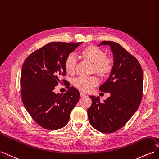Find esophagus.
Here are the masks:
<instances>
[{
  "instance_id": "34e87169",
  "label": "esophagus",
  "mask_w": 159,
  "mask_h": 159,
  "mask_svg": "<svg viewBox=\"0 0 159 159\" xmlns=\"http://www.w3.org/2000/svg\"><path fill=\"white\" fill-rule=\"evenodd\" d=\"M80 96L81 97H85V96H86V95L83 92H80Z\"/></svg>"
}]
</instances>
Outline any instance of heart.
Instances as JSON below:
<instances>
[{
  "label": "heart",
  "instance_id": "1",
  "mask_svg": "<svg viewBox=\"0 0 159 159\" xmlns=\"http://www.w3.org/2000/svg\"><path fill=\"white\" fill-rule=\"evenodd\" d=\"M79 55L85 61L93 64L92 72H95L101 78H106L113 68V60L107 56L106 53L100 48L89 45L81 49ZM77 60L73 55H69L64 61V68L69 74H74L75 71ZM98 84L95 76L80 77L73 81L75 87L83 92H88Z\"/></svg>",
  "mask_w": 159,
  "mask_h": 159
}]
</instances>
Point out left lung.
<instances>
[{"instance_id": "1", "label": "left lung", "mask_w": 159, "mask_h": 159, "mask_svg": "<svg viewBox=\"0 0 159 159\" xmlns=\"http://www.w3.org/2000/svg\"><path fill=\"white\" fill-rule=\"evenodd\" d=\"M102 45L111 49L113 68L99 90L111 95L103 103L98 96H89L92 102L88 115L94 129L110 133L123 127L137 110L143 97V73L136 57L121 45L111 41H103L98 46Z\"/></svg>"}]
</instances>
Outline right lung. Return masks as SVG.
<instances>
[{"instance_id": "1", "label": "right lung", "mask_w": 159, "mask_h": 159, "mask_svg": "<svg viewBox=\"0 0 159 159\" xmlns=\"http://www.w3.org/2000/svg\"><path fill=\"white\" fill-rule=\"evenodd\" d=\"M81 44L50 42L33 52L24 62L20 78L22 103L34 121L45 129L53 131L66 126L80 99L79 91L74 87L69 86L64 95L55 93L54 89L66 74V58Z\"/></svg>"}]
</instances>
